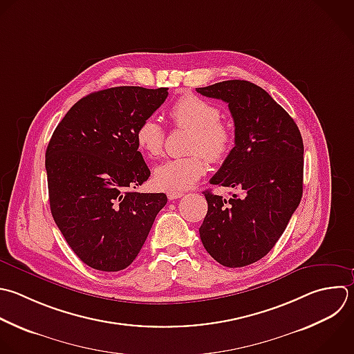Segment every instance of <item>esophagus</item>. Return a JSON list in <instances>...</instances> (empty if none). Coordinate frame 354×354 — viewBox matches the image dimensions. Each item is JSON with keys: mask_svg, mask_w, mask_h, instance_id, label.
Segmentation results:
<instances>
[{"mask_svg": "<svg viewBox=\"0 0 354 354\" xmlns=\"http://www.w3.org/2000/svg\"><path fill=\"white\" fill-rule=\"evenodd\" d=\"M181 196H184L183 192H169V194H167V198H169L170 201L178 199V198H181Z\"/></svg>", "mask_w": 354, "mask_h": 354, "instance_id": "1", "label": "esophagus"}]
</instances>
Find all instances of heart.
Wrapping results in <instances>:
<instances>
[{
  "label": "heart",
  "instance_id": "heart-1",
  "mask_svg": "<svg viewBox=\"0 0 354 354\" xmlns=\"http://www.w3.org/2000/svg\"><path fill=\"white\" fill-rule=\"evenodd\" d=\"M170 118L177 127L194 131L188 151L194 153L163 162L153 170V184L158 189L178 192L194 187L206 173V160L221 162L230 153L234 134L228 124L221 122V109L210 101L188 94L181 97L170 109ZM166 133L153 119H144L136 130V142L148 156L155 158L163 152Z\"/></svg>",
  "mask_w": 354,
  "mask_h": 354
}]
</instances>
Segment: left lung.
<instances>
[{
    "instance_id": "8db88e82",
    "label": "left lung",
    "mask_w": 354,
    "mask_h": 354,
    "mask_svg": "<svg viewBox=\"0 0 354 354\" xmlns=\"http://www.w3.org/2000/svg\"><path fill=\"white\" fill-rule=\"evenodd\" d=\"M196 91L228 104L235 145L210 184L239 191L230 199L203 192L201 241L220 264L243 267L274 248L300 203L303 140L288 112L250 82L227 80Z\"/></svg>"
}]
</instances>
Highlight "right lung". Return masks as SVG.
Masks as SVG:
<instances>
[{"mask_svg": "<svg viewBox=\"0 0 354 354\" xmlns=\"http://www.w3.org/2000/svg\"><path fill=\"white\" fill-rule=\"evenodd\" d=\"M167 88L113 87L76 102L46 152L53 217L76 256L100 271H120L140 253L165 194L129 191L151 171L136 142L138 124Z\"/></svg>", "mask_w": 354, "mask_h": 354, "instance_id": "add662e5", "label": "right lung"}]
</instances>
